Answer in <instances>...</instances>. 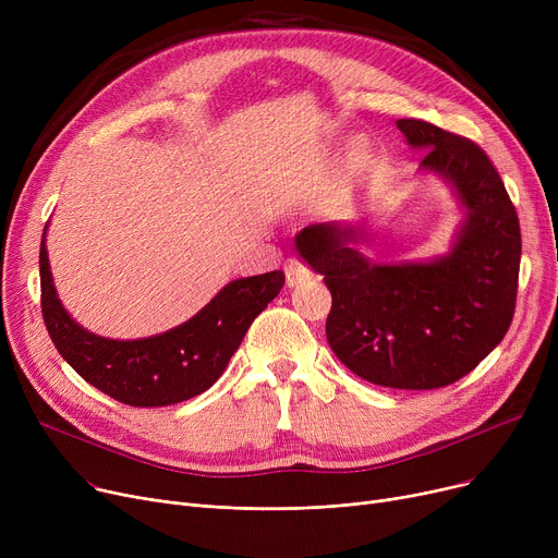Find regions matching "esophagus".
<instances>
[{
    "label": "esophagus",
    "instance_id": "esophagus-1",
    "mask_svg": "<svg viewBox=\"0 0 558 558\" xmlns=\"http://www.w3.org/2000/svg\"><path fill=\"white\" fill-rule=\"evenodd\" d=\"M310 269L301 259H287L284 264V278H287V287H299L303 282L310 280Z\"/></svg>",
    "mask_w": 558,
    "mask_h": 558
}]
</instances>
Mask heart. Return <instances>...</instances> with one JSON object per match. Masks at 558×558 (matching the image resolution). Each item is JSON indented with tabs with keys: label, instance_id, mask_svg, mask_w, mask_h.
Here are the masks:
<instances>
[{
	"label": "heart",
	"instance_id": "obj_1",
	"mask_svg": "<svg viewBox=\"0 0 558 558\" xmlns=\"http://www.w3.org/2000/svg\"><path fill=\"white\" fill-rule=\"evenodd\" d=\"M348 162H350V167H353V169L362 167V154H360V151H355V154H350Z\"/></svg>",
	"mask_w": 558,
	"mask_h": 558
}]
</instances>
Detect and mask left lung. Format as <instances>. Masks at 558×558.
Listing matches in <instances>:
<instances>
[{"label": "left lung", "instance_id": "obj_1", "mask_svg": "<svg viewBox=\"0 0 558 558\" xmlns=\"http://www.w3.org/2000/svg\"><path fill=\"white\" fill-rule=\"evenodd\" d=\"M421 173L444 179L463 210L450 251L432 259L375 264L362 253L364 223H312L296 251L324 276L335 355L366 383L438 389L471 373L511 326L520 223L500 173L471 140L421 120L396 122Z\"/></svg>", "mask_w": 558, "mask_h": 558}]
</instances>
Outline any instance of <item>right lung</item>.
I'll list each match as a JSON object with an SVG mask.
<instances>
[{"mask_svg":"<svg viewBox=\"0 0 558 558\" xmlns=\"http://www.w3.org/2000/svg\"><path fill=\"white\" fill-rule=\"evenodd\" d=\"M47 226L40 242L43 316L61 357L95 389L131 407H167L208 391L255 316L284 284L282 271L238 278L185 324L146 339H108L78 326L56 294Z\"/></svg>","mask_w":558,"mask_h":558,"instance_id":"1","label":"right lung"}]
</instances>
